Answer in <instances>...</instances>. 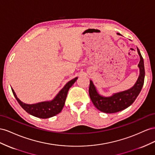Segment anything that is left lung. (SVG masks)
<instances>
[{"label": "left lung", "mask_w": 155, "mask_h": 155, "mask_svg": "<svg viewBox=\"0 0 155 155\" xmlns=\"http://www.w3.org/2000/svg\"><path fill=\"white\" fill-rule=\"evenodd\" d=\"M117 34L120 35L119 33H117ZM137 51L140 57L138 64L140 75L134 86L130 88L129 90L114 94L113 95L108 97H105L98 94L93 82L90 81L89 87L90 99L95 107L100 111L108 114L121 111L130 107L139 95L144 83L145 68L143 59L138 48H137Z\"/></svg>", "instance_id": "1"}]
</instances>
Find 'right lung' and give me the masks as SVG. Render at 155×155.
<instances>
[{
	"label": "right lung",
	"mask_w": 155,
	"mask_h": 155,
	"mask_svg": "<svg viewBox=\"0 0 155 155\" xmlns=\"http://www.w3.org/2000/svg\"><path fill=\"white\" fill-rule=\"evenodd\" d=\"M77 78L78 77L74 78L66 84L53 100L33 104H28L23 103L17 98L14 90L12 88V90L17 102L26 112L35 117L46 119L54 116L61 111L64 106L69 88L76 82Z\"/></svg>",
	"instance_id": "1"
}]
</instances>
